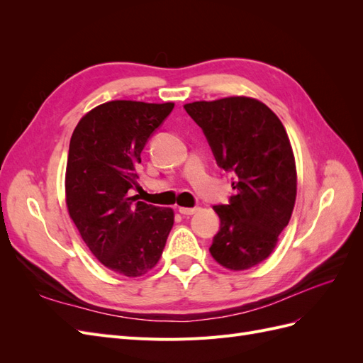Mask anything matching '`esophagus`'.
Segmentation results:
<instances>
[{
    "mask_svg": "<svg viewBox=\"0 0 363 363\" xmlns=\"http://www.w3.org/2000/svg\"><path fill=\"white\" fill-rule=\"evenodd\" d=\"M196 211H199V207H179V212L182 215H194Z\"/></svg>",
    "mask_w": 363,
    "mask_h": 363,
    "instance_id": "esophagus-1",
    "label": "esophagus"
}]
</instances>
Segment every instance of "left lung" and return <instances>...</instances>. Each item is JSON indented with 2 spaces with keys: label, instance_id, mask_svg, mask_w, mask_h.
<instances>
[{
  "label": "left lung",
  "instance_id": "obj_1",
  "mask_svg": "<svg viewBox=\"0 0 363 363\" xmlns=\"http://www.w3.org/2000/svg\"><path fill=\"white\" fill-rule=\"evenodd\" d=\"M184 111L218 167L233 175L235 195L213 206L221 224L208 250L223 267L248 269L271 255L294 211L296 169L286 130L269 107L247 96L196 101Z\"/></svg>",
  "mask_w": 363,
  "mask_h": 363
}]
</instances>
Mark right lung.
<instances>
[{"label":"right lung","mask_w":363,"mask_h":363,"mask_svg":"<svg viewBox=\"0 0 363 363\" xmlns=\"http://www.w3.org/2000/svg\"><path fill=\"white\" fill-rule=\"evenodd\" d=\"M172 108V103H104L80 119L69 142V216L92 255L127 277L156 265L174 224L172 208L130 196L139 189L140 152Z\"/></svg>","instance_id":"right-lung-1"}]
</instances>
